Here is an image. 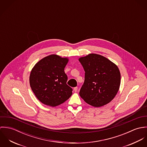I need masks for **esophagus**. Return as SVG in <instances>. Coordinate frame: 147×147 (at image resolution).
<instances>
[{
    "mask_svg": "<svg viewBox=\"0 0 147 147\" xmlns=\"http://www.w3.org/2000/svg\"><path fill=\"white\" fill-rule=\"evenodd\" d=\"M74 91L75 92H76L77 91H78V88L76 86V87H75L74 88Z\"/></svg>",
    "mask_w": 147,
    "mask_h": 147,
    "instance_id": "esophagus-1",
    "label": "esophagus"
}]
</instances>
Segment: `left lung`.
<instances>
[{
    "label": "left lung",
    "mask_w": 147,
    "mask_h": 147,
    "mask_svg": "<svg viewBox=\"0 0 147 147\" xmlns=\"http://www.w3.org/2000/svg\"><path fill=\"white\" fill-rule=\"evenodd\" d=\"M85 71L84 82L79 92L88 104L100 107L116 96L121 84L118 67L104 57L90 54L79 59Z\"/></svg>",
    "instance_id": "8db88e82"
}]
</instances>
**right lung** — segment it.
Masks as SVG:
<instances>
[{
    "label": "right lung",
    "mask_w": 147,
    "mask_h": 147,
    "mask_svg": "<svg viewBox=\"0 0 147 147\" xmlns=\"http://www.w3.org/2000/svg\"><path fill=\"white\" fill-rule=\"evenodd\" d=\"M67 58L53 54L40 60L32 69L29 82L36 97L45 105L55 107L67 100L72 89L67 84L64 68Z\"/></svg>",
    "instance_id": "right-lung-1"
}]
</instances>
